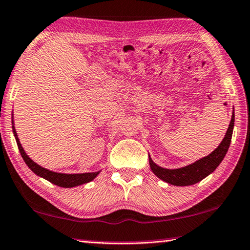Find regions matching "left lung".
Masks as SVG:
<instances>
[{
	"mask_svg": "<svg viewBox=\"0 0 250 250\" xmlns=\"http://www.w3.org/2000/svg\"><path fill=\"white\" fill-rule=\"evenodd\" d=\"M235 123V114L232 113L230 124L228 126L227 133L225 135L224 140L220 143L219 146L214 152L204 157L199 161L195 162L191 165H188L178 169H167L163 167L157 166L152 159L149 158V166L153 173L157 176L158 178L163 179L164 182L171 184L175 186H189L194 184L203 181L204 178L207 177L208 175L211 174L226 155L229 148L232 136V129H234Z\"/></svg>",
	"mask_w": 250,
	"mask_h": 250,
	"instance_id": "obj_1",
	"label": "left lung"
}]
</instances>
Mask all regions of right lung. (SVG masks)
Instances as JSON below:
<instances>
[{
  "instance_id": "1",
  "label": "right lung",
  "mask_w": 250,
  "mask_h": 250,
  "mask_svg": "<svg viewBox=\"0 0 250 250\" xmlns=\"http://www.w3.org/2000/svg\"><path fill=\"white\" fill-rule=\"evenodd\" d=\"M12 124H13V121H12ZM12 128H13V133L16 140V144H18V147H19V150L20 153H21L26 165L30 167L32 171H34L36 175L45 178L46 181L54 184V185H57L60 187H65V188L83 185V184H86L88 182L93 181V179L100 174V171H96V173H85V174H61V173H54V171L43 168V167H41L40 165H38V164L33 162L32 159L25 154L23 147L21 146V143L19 141L18 135H16L15 127L14 126H12Z\"/></svg>"
}]
</instances>
